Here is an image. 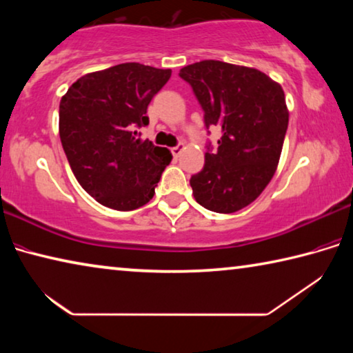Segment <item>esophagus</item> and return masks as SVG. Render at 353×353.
Segmentation results:
<instances>
[{"instance_id":"34e87169","label":"esophagus","mask_w":353,"mask_h":353,"mask_svg":"<svg viewBox=\"0 0 353 353\" xmlns=\"http://www.w3.org/2000/svg\"><path fill=\"white\" fill-rule=\"evenodd\" d=\"M182 149H183V146H182V145H179V146H176V148H171V154H172V157L177 159L179 155H181Z\"/></svg>"}]
</instances>
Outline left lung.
<instances>
[{
    "instance_id": "left-lung-1",
    "label": "left lung",
    "mask_w": 353,
    "mask_h": 353,
    "mask_svg": "<svg viewBox=\"0 0 353 353\" xmlns=\"http://www.w3.org/2000/svg\"><path fill=\"white\" fill-rule=\"evenodd\" d=\"M179 76L193 87L205 128H221L218 149L190 179L194 199L216 213L241 210L277 170L290 118L283 88L260 70L221 61L187 65Z\"/></svg>"
}]
</instances>
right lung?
<instances>
[{
	"mask_svg": "<svg viewBox=\"0 0 353 353\" xmlns=\"http://www.w3.org/2000/svg\"><path fill=\"white\" fill-rule=\"evenodd\" d=\"M171 77L137 62L77 79L59 105V135L81 187L99 204L129 212L152 199L172 155L137 137L148 105Z\"/></svg>",
	"mask_w": 353,
	"mask_h": 353,
	"instance_id": "1",
	"label": "right lung"
}]
</instances>
